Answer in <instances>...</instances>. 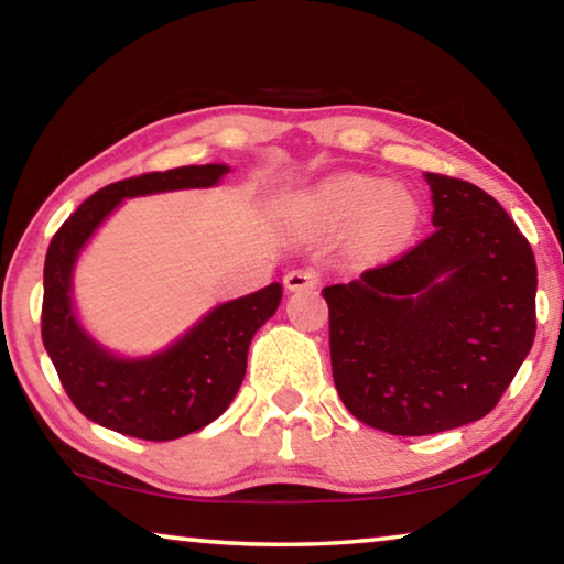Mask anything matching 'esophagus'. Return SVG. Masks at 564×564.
<instances>
[{
	"mask_svg": "<svg viewBox=\"0 0 564 564\" xmlns=\"http://www.w3.org/2000/svg\"><path fill=\"white\" fill-rule=\"evenodd\" d=\"M318 273L314 268H296V271L285 273V289L289 291H304V289H316L318 285Z\"/></svg>",
	"mask_w": 564,
	"mask_h": 564,
	"instance_id": "esophagus-1",
	"label": "esophagus"
}]
</instances>
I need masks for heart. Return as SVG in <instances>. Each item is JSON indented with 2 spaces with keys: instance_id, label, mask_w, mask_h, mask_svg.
<instances>
[{
  "instance_id": "b5f03b06",
  "label": "heart",
  "mask_w": 564,
  "mask_h": 564,
  "mask_svg": "<svg viewBox=\"0 0 564 564\" xmlns=\"http://www.w3.org/2000/svg\"><path fill=\"white\" fill-rule=\"evenodd\" d=\"M285 213L314 230L355 223V238L372 253H392L413 238L420 202L413 192L388 187L380 176L341 172L285 197Z\"/></svg>"
}]
</instances>
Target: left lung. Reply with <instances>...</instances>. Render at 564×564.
Wrapping results in <instances>:
<instances>
[{"label": "left lung", "instance_id": "obj_1", "mask_svg": "<svg viewBox=\"0 0 564 564\" xmlns=\"http://www.w3.org/2000/svg\"><path fill=\"white\" fill-rule=\"evenodd\" d=\"M433 235L400 260L322 291L336 392L390 435L481 420L532 349L536 263L497 199L425 172Z\"/></svg>", "mask_w": 564, "mask_h": 564}]
</instances>
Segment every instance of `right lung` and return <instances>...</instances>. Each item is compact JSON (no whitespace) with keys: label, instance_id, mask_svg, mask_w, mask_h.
I'll return each instance as SVG.
<instances>
[{"label":"right lung","instance_id":"add662e5","mask_svg":"<svg viewBox=\"0 0 564 564\" xmlns=\"http://www.w3.org/2000/svg\"><path fill=\"white\" fill-rule=\"evenodd\" d=\"M228 172V164H189L108 184L50 240L42 275V344L73 405L108 431L174 441L220 417L246 377L250 341L281 304L283 285L271 283L213 306L164 349L141 357L104 347L75 311L78 258L123 199L217 187Z\"/></svg>","mask_w":564,"mask_h":564}]
</instances>
